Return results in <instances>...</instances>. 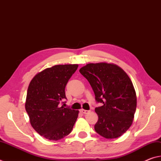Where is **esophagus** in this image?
Masks as SVG:
<instances>
[{
  "instance_id": "esophagus-1",
  "label": "esophagus",
  "mask_w": 161,
  "mask_h": 161,
  "mask_svg": "<svg viewBox=\"0 0 161 161\" xmlns=\"http://www.w3.org/2000/svg\"><path fill=\"white\" fill-rule=\"evenodd\" d=\"M80 112H81V113L84 114H87L89 113L90 111H88V110H85V109H81Z\"/></svg>"
}]
</instances>
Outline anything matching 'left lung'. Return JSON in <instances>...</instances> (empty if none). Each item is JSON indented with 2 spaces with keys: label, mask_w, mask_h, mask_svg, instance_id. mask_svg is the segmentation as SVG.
Wrapping results in <instances>:
<instances>
[{
  "label": "left lung",
  "mask_w": 161,
  "mask_h": 161,
  "mask_svg": "<svg viewBox=\"0 0 161 161\" xmlns=\"http://www.w3.org/2000/svg\"><path fill=\"white\" fill-rule=\"evenodd\" d=\"M79 71L90 83L97 102L102 104L95 108V131L107 139L119 137L131 126L137 107L130 78L118 66L106 62L87 64Z\"/></svg>",
  "instance_id": "8db88e82"
}]
</instances>
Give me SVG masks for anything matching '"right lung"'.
Wrapping results in <instances>:
<instances>
[{
  "label": "right lung",
  "instance_id": "obj_1",
  "mask_svg": "<svg viewBox=\"0 0 161 161\" xmlns=\"http://www.w3.org/2000/svg\"><path fill=\"white\" fill-rule=\"evenodd\" d=\"M78 64L55 65L36 74L29 83L25 108L30 123L43 137L57 141L71 132L78 111L64 107L65 87Z\"/></svg>",
  "mask_w": 161,
  "mask_h": 161
}]
</instances>
